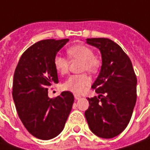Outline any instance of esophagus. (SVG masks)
<instances>
[{
  "label": "esophagus",
  "mask_w": 150,
  "mask_h": 150,
  "mask_svg": "<svg viewBox=\"0 0 150 150\" xmlns=\"http://www.w3.org/2000/svg\"><path fill=\"white\" fill-rule=\"evenodd\" d=\"M75 96V100H79V99H81V96L80 95H76V94H75V96Z\"/></svg>",
  "instance_id": "esophagus-1"
}]
</instances>
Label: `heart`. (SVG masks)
Here are the masks:
<instances>
[{
    "label": "heart",
    "instance_id": "b5f03b06",
    "mask_svg": "<svg viewBox=\"0 0 150 150\" xmlns=\"http://www.w3.org/2000/svg\"><path fill=\"white\" fill-rule=\"evenodd\" d=\"M67 53L71 59L82 61V72L86 70L88 72H96L101 65L100 59L94 55L92 49L86 45L77 44L72 46L67 50ZM54 66L59 74L64 75L68 71L69 60L63 56L56 55L54 59ZM91 82V78L86 74L71 75L63 84V88L75 94H81L90 86Z\"/></svg>",
    "mask_w": 150,
    "mask_h": 150
}]
</instances>
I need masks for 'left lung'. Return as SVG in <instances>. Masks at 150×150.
Masks as SVG:
<instances>
[{"label": "left lung", "mask_w": 150, "mask_h": 150, "mask_svg": "<svg viewBox=\"0 0 150 150\" xmlns=\"http://www.w3.org/2000/svg\"><path fill=\"white\" fill-rule=\"evenodd\" d=\"M100 50L101 67L91 86L98 96L87 98L85 116L91 132L103 139L120 134L131 119L137 99V78L133 64L118 44L108 38H87Z\"/></svg>", "instance_id": "obj_1"}]
</instances>
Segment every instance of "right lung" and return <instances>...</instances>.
<instances>
[{
    "mask_svg": "<svg viewBox=\"0 0 150 150\" xmlns=\"http://www.w3.org/2000/svg\"><path fill=\"white\" fill-rule=\"evenodd\" d=\"M68 42L65 38L34 43L23 53L15 69L12 97L16 112L27 130L39 139H51L62 132L74 103L69 91L54 99L48 96V87L59 82L54 59Z\"/></svg>",
    "mask_w": 150,
    "mask_h": 150,
    "instance_id": "1",
    "label": "right lung"
}]
</instances>
